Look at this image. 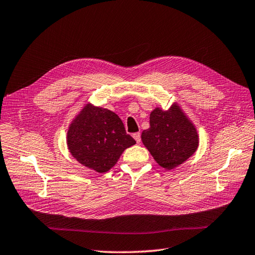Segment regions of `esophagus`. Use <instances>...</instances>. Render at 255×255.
Wrapping results in <instances>:
<instances>
[{"label": "esophagus", "instance_id": "1", "mask_svg": "<svg viewBox=\"0 0 255 255\" xmlns=\"http://www.w3.org/2000/svg\"><path fill=\"white\" fill-rule=\"evenodd\" d=\"M132 136H133V139L136 141V143H140L141 142V134L139 132L133 133Z\"/></svg>", "mask_w": 255, "mask_h": 255}]
</instances>
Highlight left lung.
Listing matches in <instances>:
<instances>
[{"instance_id":"left-lung-1","label":"left lung","mask_w":255,"mask_h":255,"mask_svg":"<svg viewBox=\"0 0 255 255\" xmlns=\"http://www.w3.org/2000/svg\"><path fill=\"white\" fill-rule=\"evenodd\" d=\"M142 143L155 161L165 170L184 163L199 147V134L178 104L168 110L155 108L149 115V128L143 130Z\"/></svg>"}]
</instances>
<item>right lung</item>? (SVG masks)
<instances>
[{
	"instance_id": "obj_1",
	"label": "right lung",
	"mask_w": 255,
	"mask_h": 255,
	"mask_svg": "<svg viewBox=\"0 0 255 255\" xmlns=\"http://www.w3.org/2000/svg\"><path fill=\"white\" fill-rule=\"evenodd\" d=\"M66 142L79 163L98 173L111 170L124 150L135 144L118 114L90 103L71 121Z\"/></svg>"
}]
</instances>
